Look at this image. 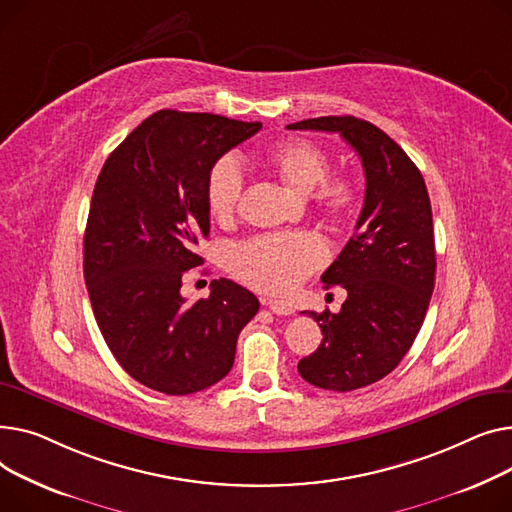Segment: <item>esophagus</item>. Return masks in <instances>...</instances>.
Returning <instances> with one entry per match:
<instances>
[{"label": "esophagus", "mask_w": 512, "mask_h": 512, "mask_svg": "<svg viewBox=\"0 0 512 512\" xmlns=\"http://www.w3.org/2000/svg\"><path fill=\"white\" fill-rule=\"evenodd\" d=\"M262 304L268 306L270 312H275L279 316L293 314V306L289 302H285V299H262Z\"/></svg>", "instance_id": "obj_1"}]
</instances>
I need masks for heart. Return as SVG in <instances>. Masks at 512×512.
<instances>
[{
    "label": "heart",
    "instance_id": "obj_1",
    "mask_svg": "<svg viewBox=\"0 0 512 512\" xmlns=\"http://www.w3.org/2000/svg\"><path fill=\"white\" fill-rule=\"evenodd\" d=\"M264 165L295 192H310L312 204L333 221H347L362 198V186L349 173H328L324 150L302 138L285 140L264 155ZM246 190V177L233 157H221L206 177V206L217 223L235 219ZM326 262V248L314 233L260 235L229 252V270L246 285L283 293L312 275Z\"/></svg>",
    "mask_w": 512,
    "mask_h": 512
}]
</instances>
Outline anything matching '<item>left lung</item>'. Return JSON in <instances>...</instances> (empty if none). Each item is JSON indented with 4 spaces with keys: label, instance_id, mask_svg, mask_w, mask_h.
I'll return each mask as SVG.
<instances>
[{
    "label": "left lung",
    "instance_id": "8db88e82",
    "mask_svg": "<svg viewBox=\"0 0 512 512\" xmlns=\"http://www.w3.org/2000/svg\"><path fill=\"white\" fill-rule=\"evenodd\" d=\"M287 128L341 134L366 173L355 233L322 275L347 299L337 314L308 312L322 341L297 364L306 382L349 393L393 372L424 324L436 277L430 196L405 150L366 119L328 115Z\"/></svg>",
    "mask_w": 512,
    "mask_h": 512
}]
</instances>
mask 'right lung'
<instances>
[{
	"mask_svg": "<svg viewBox=\"0 0 512 512\" xmlns=\"http://www.w3.org/2000/svg\"><path fill=\"white\" fill-rule=\"evenodd\" d=\"M260 122L161 109L107 157L84 231V281L101 335L134 380L165 395H192L233 366L254 293L229 279L186 304L182 277L210 229L206 177Z\"/></svg>",
	"mask_w": 512,
	"mask_h": 512,
	"instance_id": "right-lung-1",
	"label": "right lung"
}]
</instances>
